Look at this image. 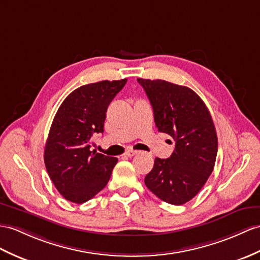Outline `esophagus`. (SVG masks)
Segmentation results:
<instances>
[{"mask_svg":"<svg viewBox=\"0 0 260 260\" xmlns=\"http://www.w3.org/2000/svg\"><path fill=\"white\" fill-rule=\"evenodd\" d=\"M137 153H138L137 151H134V150H129V151H126V152H125V155H126V156H129V157H131V156L136 155Z\"/></svg>","mask_w":260,"mask_h":260,"instance_id":"1","label":"esophagus"}]
</instances>
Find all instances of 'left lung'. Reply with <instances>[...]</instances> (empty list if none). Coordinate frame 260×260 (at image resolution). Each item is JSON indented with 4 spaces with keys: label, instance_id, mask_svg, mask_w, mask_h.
<instances>
[{
    "label": "left lung",
    "instance_id": "obj_1",
    "mask_svg": "<svg viewBox=\"0 0 260 260\" xmlns=\"http://www.w3.org/2000/svg\"><path fill=\"white\" fill-rule=\"evenodd\" d=\"M138 82L150 100L157 130L175 141L170 157H155L144 183L167 203L185 204L204 186L216 161L217 136L212 116L188 87L161 79L138 78Z\"/></svg>",
    "mask_w": 260,
    "mask_h": 260
}]
</instances>
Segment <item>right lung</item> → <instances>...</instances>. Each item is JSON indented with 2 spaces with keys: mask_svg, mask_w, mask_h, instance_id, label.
Returning <instances> with one entry per match:
<instances>
[{
  "mask_svg": "<svg viewBox=\"0 0 260 260\" xmlns=\"http://www.w3.org/2000/svg\"><path fill=\"white\" fill-rule=\"evenodd\" d=\"M126 79L104 80L75 89L62 101L50 126L44 161L64 198L82 204L108 183L117 157L90 151L93 134L104 132L106 112Z\"/></svg>",
  "mask_w": 260,
  "mask_h": 260,
  "instance_id": "1",
  "label": "right lung"
}]
</instances>
